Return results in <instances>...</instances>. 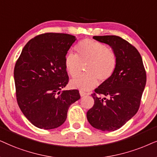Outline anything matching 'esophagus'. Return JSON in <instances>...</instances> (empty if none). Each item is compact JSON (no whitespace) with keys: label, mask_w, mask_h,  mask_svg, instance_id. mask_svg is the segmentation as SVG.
Listing matches in <instances>:
<instances>
[{"label":"esophagus","mask_w":157,"mask_h":157,"mask_svg":"<svg viewBox=\"0 0 157 157\" xmlns=\"http://www.w3.org/2000/svg\"><path fill=\"white\" fill-rule=\"evenodd\" d=\"M80 95L81 97H83V96H85V95H86V93L84 91H82V90H80Z\"/></svg>","instance_id":"1"}]
</instances>
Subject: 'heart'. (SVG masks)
I'll return each instance as SVG.
<instances>
[{
	"label": "heart",
	"instance_id": "1",
	"mask_svg": "<svg viewBox=\"0 0 157 157\" xmlns=\"http://www.w3.org/2000/svg\"><path fill=\"white\" fill-rule=\"evenodd\" d=\"M77 55L69 53L66 55L65 68L73 78L78 77L87 64V73L72 80L70 85L74 88L88 91L98 85V80L105 82L113 76L117 67V57L107 46L98 41L85 39L76 47Z\"/></svg>",
	"mask_w": 157,
	"mask_h": 157
}]
</instances>
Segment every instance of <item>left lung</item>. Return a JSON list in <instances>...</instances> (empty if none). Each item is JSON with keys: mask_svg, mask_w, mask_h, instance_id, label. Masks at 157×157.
I'll return each instance as SVG.
<instances>
[{"mask_svg": "<svg viewBox=\"0 0 157 157\" xmlns=\"http://www.w3.org/2000/svg\"><path fill=\"white\" fill-rule=\"evenodd\" d=\"M93 38L109 45L117 57L116 70L92 94L94 105L87 118L94 128L103 131L119 129L139 110L147 75L142 58L136 48L117 36H95ZM105 96L102 98L99 95Z\"/></svg>", "mask_w": 157, "mask_h": 157, "instance_id": "obj_1", "label": "left lung"}]
</instances>
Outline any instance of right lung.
Wrapping results in <instances>:
<instances>
[{
    "label": "right lung",
    "instance_id": "right-lung-1",
    "mask_svg": "<svg viewBox=\"0 0 157 157\" xmlns=\"http://www.w3.org/2000/svg\"><path fill=\"white\" fill-rule=\"evenodd\" d=\"M72 35L47 33L25 45L14 67L16 99L26 118L37 128L62 125L70 106L80 98L77 90H62L68 83L65 57L76 41Z\"/></svg>",
    "mask_w": 157,
    "mask_h": 157
}]
</instances>
